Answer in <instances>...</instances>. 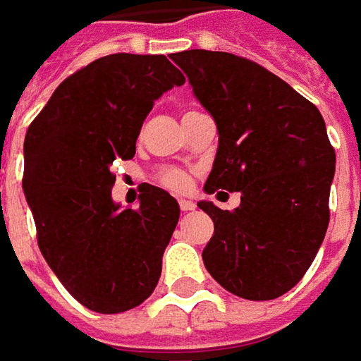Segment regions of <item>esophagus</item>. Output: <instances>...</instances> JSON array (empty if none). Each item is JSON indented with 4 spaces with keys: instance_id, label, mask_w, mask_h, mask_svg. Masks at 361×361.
<instances>
[{
    "instance_id": "34e87169",
    "label": "esophagus",
    "mask_w": 361,
    "mask_h": 361,
    "mask_svg": "<svg viewBox=\"0 0 361 361\" xmlns=\"http://www.w3.org/2000/svg\"><path fill=\"white\" fill-rule=\"evenodd\" d=\"M180 209L183 212L195 211V203H193V201H188V199H180Z\"/></svg>"
}]
</instances>
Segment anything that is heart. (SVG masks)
<instances>
[{
	"label": "heart",
	"instance_id": "heart-1",
	"mask_svg": "<svg viewBox=\"0 0 361 361\" xmlns=\"http://www.w3.org/2000/svg\"><path fill=\"white\" fill-rule=\"evenodd\" d=\"M154 180L164 185L166 189H172V191H183L189 185V176L185 170L176 168V166H166L160 168L154 176Z\"/></svg>",
	"mask_w": 361,
	"mask_h": 361
}]
</instances>
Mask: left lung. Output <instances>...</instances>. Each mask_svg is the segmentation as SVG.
I'll list each match as a JSON object with an SVG mask.
<instances>
[{
    "mask_svg": "<svg viewBox=\"0 0 361 361\" xmlns=\"http://www.w3.org/2000/svg\"><path fill=\"white\" fill-rule=\"evenodd\" d=\"M172 59L219 129L204 191L242 193L234 211L197 203L214 222L204 267L232 294L274 300L302 280L329 226L336 157L325 119L251 59L209 50L180 51Z\"/></svg>",
    "mask_w": 361,
    "mask_h": 361,
    "instance_id": "obj_1",
    "label": "left lung"
}]
</instances>
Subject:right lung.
<instances>
[{"instance_id": "add662e5", "label": "right lung", "mask_w": 361, "mask_h": 361, "mask_svg": "<svg viewBox=\"0 0 361 361\" xmlns=\"http://www.w3.org/2000/svg\"><path fill=\"white\" fill-rule=\"evenodd\" d=\"M183 82L166 56H104L67 77L28 127L23 189L38 247L67 292L96 313L133 310L158 284L180 204L145 183L139 207L121 209L110 166L135 157L154 100Z\"/></svg>"}]
</instances>
